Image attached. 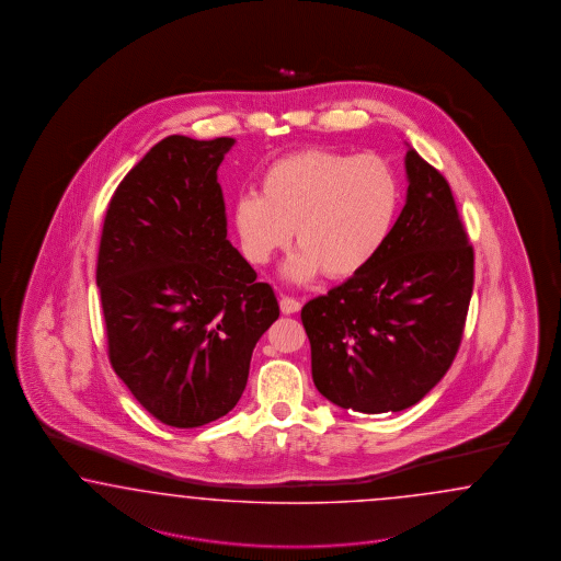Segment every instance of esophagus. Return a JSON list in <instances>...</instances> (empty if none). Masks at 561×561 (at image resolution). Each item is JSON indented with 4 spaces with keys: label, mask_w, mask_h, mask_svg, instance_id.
Returning a JSON list of instances; mask_svg holds the SVG:
<instances>
[{
    "label": "esophagus",
    "mask_w": 561,
    "mask_h": 561,
    "mask_svg": "<svg viewBox=\"0 0 561 561\" xmlns=\"http://www.w3.org/2000/svg\"><path fill=\"white\" fill-rule=\"evenodd\" d=\"M279 308H282V312L284 314H294V312H298L302 305L298 302V300H294V298H289V296H282V300H279Z\"/></svg>",
    "instance_id": "34e87169"
}]
</instances>
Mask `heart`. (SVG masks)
Wrapping results in <instances>:
<instances>
[{"label":"heart","instance_id":"obj_1","mask_svg":"<svg viewBox=\"0 0 561 561\" xmlns=\"http://www.w3.org/2000/svg\"><path fill=\"white\" fill-rule=\"evenodd\" d=\"M403 202L399 172L376 153L310 148L267 167L261 195L234 204V228L247 259L265 265L296 228L300 251L284 275L310 282L324 272L347 279L370 267L391 238Z\"/></svg>","mask_w":561,"mask_h":561}]
</instances>
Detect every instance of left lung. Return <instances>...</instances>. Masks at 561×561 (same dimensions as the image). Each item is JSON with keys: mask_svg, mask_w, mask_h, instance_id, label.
<instances>
[{"mask_svg": "<svg viewBox=\"0 0 561 561\" xmlns=\"http://www.w3.org/2000/svg\"><path fill=\"white\" fill-rule=\"evenodd\" d=\"M408 148V197L387 247L302 308L314 387L359 413L403 411L440 382L473 294V247L453 191Z\"/></svg>", "mask_w": 561, "mask_h": 561, "instance_id": "left-lung-1", "label": "left lung"}]
</instances>
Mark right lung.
I'll list each match as a JSON object with an SVG mask.
<instances>
[{
    "instance_id": "1",
    "label": "right lung",
    "mask_w": 561,
    "mask_h": 561,
    "mask_svg": "<svg viewBox=\"0 0 561 561\" xmlns=\"http://www.w3.org/2000/svg\"><path fill=\"white\" fill-rule=\"evenodd\" d=\"M234 141L164 137L121 181L102 228L96 286L111 364L172 427L237 405L256 341L279 317L272 286L226 238L218 169Z\"/></svg>"
}]
</instances>
